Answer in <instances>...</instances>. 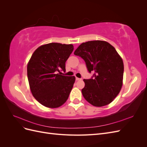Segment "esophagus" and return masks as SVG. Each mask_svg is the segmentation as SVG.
Returning a JSON list of instances; mask_svg holds the SVG:
<instances>
[{
  "label": "esophagus",
  "instance_id": "obj_1",
  "mask_svg": "<svg viewBox=\"0 0 147 147\" xmlns=\"http://www.w3.org/2000/svg\"><path fill=\"white\" fill-rule=\"evenodd\" d=\"M75 79H76V80H77V81L81 80H82V78H78V77H76V78H75Z\"/></svg>",
  "mask_w": 147,
  "mask_h": 147
}]
</instances>
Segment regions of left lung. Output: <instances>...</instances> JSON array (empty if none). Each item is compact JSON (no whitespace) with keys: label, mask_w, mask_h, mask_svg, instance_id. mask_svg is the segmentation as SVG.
<instances>
[{"label":"left lung","mask_w":147,"mask_h":147,"mask_svg":"<svg viewBox=\"0 0 147 147\" xmlns=\"http://www.w3.org/2000/svg\"><path fill=\"white\" fill-rule=\"evenodd\" d=\"M74 55L85 61L89 72H94L91 78L83 80L84 98L95 107L111 103L121 90L124 72L123 60L115 48L105 41H88L82 43Z\"/></svg>","instance_id":"obj_1"}]
</instances>
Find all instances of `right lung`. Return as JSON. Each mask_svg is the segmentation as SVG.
<instances>
[{
    "label": "right lung",
    "instance_id": "add662e5",
    "mask_svg": "<svg viewBox=\"0 0 147 147\" xmlns=\"http://www.w3.org/2000/svg\"><path fill=\"white\" fill-rule=\"evenodd\" d=\"M74 50L72 44L50 43L39 47L31 56L27 71L31 92L39 103L57 108L67 100L75 81L62 75L65 62Z\"/></svg>",
    "mask_w": 147,
    "mask_h": 147
}]
</instances>
